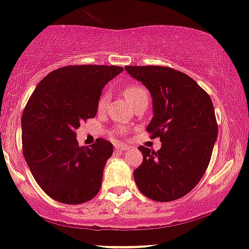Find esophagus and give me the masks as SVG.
Segmentation results:
<instances>
[{"mask_svg": "<svg viewBox=\"0 0 249 249\" xmlns=\"http://www.w3.org/2000/svg\"><path fill=\"white\" fill-rule=\"evenodd\" d=\"M114 148L115 150H118V151H127L128 149H129V146L125 145V144H120V143H116L114 144Z\"/></svg>", "mask_w": 249, "mask_h": 249, "instance_id": "esophagus-1", "label": "esophagus"}]
</instances>
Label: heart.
Masks as SVG:
<instances>
[{
  "label": "heart",
  "instance_id": "obj_1",
  "mask_svg": "<svg viewBox=\"0 0 249 249\" xmlns=\"http://www.w3.org/2000/svg\"><path fill=\"white\" fill-rule=\"evenodd\" d=\"M124 94L125 97V99L128 100V103H133L134 100L139 99V98L143 97V96H146V91L144 90V89L141 87L139 84H130V85H127V87L124 88ZM109 101V96L107 92L105 93H103L101 96L99 97V100H98V109L99 110H104L107 107V104H108ZM125 128L124 127H119L118 129L115 130V134L118 135H124L125 133Z\"/></svg>",
  "mask_w": 249,
  "mask_h": 249
}]
</instances>
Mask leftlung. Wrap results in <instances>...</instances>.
I'll list each match as a JSON object with an SVG mask.
<instances>
[{"label":"left lung","instance_id":"1","mask_svg":"<svg viewBox=\"0 0 249 249\" xmlns=\"http://www.w3.org/2000/svg\"><path fill=\"white\" fill-rule=\"evenodd\" d=\"M152 97L153 116L146 128L159 137L157 152L141 145L143 161L134 179L143 195L157 202L178 199L199 182L210 162L218 124L213 101L192 77L161 66H127Z\"/></svg>","mask_w":249,"mask_h":249}]
</instances>
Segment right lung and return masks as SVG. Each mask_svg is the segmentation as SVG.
<instances>
[{"label":"right lung","instance_id":"1","mask_svg":"<svg viewBox=\"0 0 249 249\" xmlns=\"http://www.w3.org/2000/svg\"><path fill=\"white\" fill-rule=\"evenodd\" d=\"M124 71L116 66H68L36 85L21 116L23 155L36 183L50 197L81 204L98 194L113 144L97 139L79 146L76 129L94 118L107 82Z\"/></svg>","mask_w":249,"mask_h":249}]
</instances>
